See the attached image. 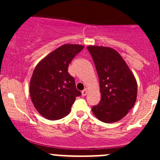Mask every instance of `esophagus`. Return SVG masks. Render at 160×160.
Here are the masks:
<instances>
[{"instance_id": "34e87169", "label": "esophagus", "mask_w": 160, "mask_h": 160, "mask_svg": "<svg viewBox=\"0 0 160 160\" xmlns=\"http://www.w3.org/2000/svg\"><path fill=\"white\" fill-rule=\"evenodd\" d=\"M87 94H88V90L84 89L83 90H82V95L83 96H86Z\"/></svg>"}]
</instances>
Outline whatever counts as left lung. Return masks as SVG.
Listing matches in <instances>:
<instances>
[{
	"mask_svg": "<svg viewBox=\"0 0 160 160\" xmlns=\"http://www.w3.org/2000/svg\"><path fill=\"white\" fill-rule=\"evenodd\" d=\"M99 77L101 99L92 111L100 121L113 123L123 118L135 105L137 83L117 51L103 46H88Z\"/></svg>",
	"mask_w": 160,
	"mask_h": 160,
	"instance_id": "obj_1",
	"label": "left lung"
}]
</instances>
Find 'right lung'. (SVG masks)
<instances>
[{"mask_svg": "<svg viewBox=\"0 0 160 160\" xmlns=\"http://www.w3.org/2000/svg\"><path fill=\"white\" fill-rule=\"evenodd\" d=\"M83 48L80 45H63L35 67L30 82L31 99L36 110L46 118L58 120L66 117L76 98L81 95L68 67Z\"/></svg>", "mask_w": 160, "mask_h": 160, "instance_id": "1", "label": "right lung"}]
</instances>
